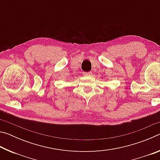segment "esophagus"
<instances>
[{
	"instance_id": "esophagus-1",
	"label": "esophagus",
	"mask_w": 160,
	"mask_h": 160,
	"mask_svg": "<svg viewBox=\"0 0 160 160\" xmlns=\"http://www.w3.org/2000/svg\"><path fill=\"white\" fill-rule=\"evenodd\" d=\"M84 75H92V72H83Z\"/></svg>"
}]
</instances>
